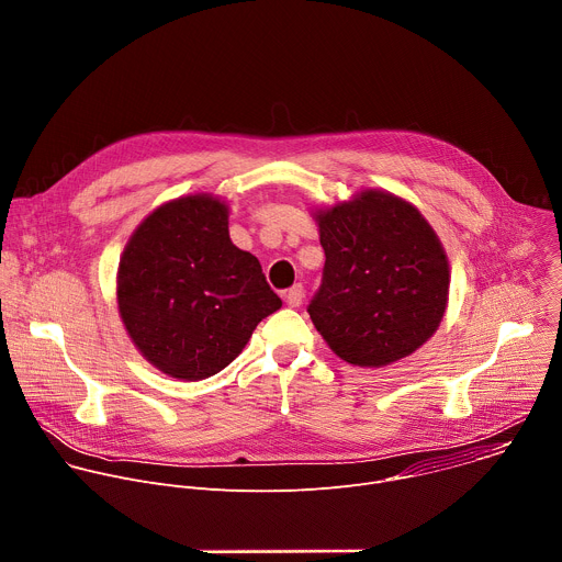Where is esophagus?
Wrapping results in <instances>:
<instances>
[{
	"label": "esophagus",
	"mask_w": 562,
	"mask_h": 562,
	"mask_svg": "<svg viewBox=\"0 0 562 562\" xmlns=\"http://www.w3.org/2000/svg\"><path fill=\"white\" fill-rule=\"evenodd\" d=\"M302 300H304V286L302 284H293L291 289L284 291V302L289 306H300Z\"/></svg>",
	"instance_id": "obj_1"
}]
</instances>
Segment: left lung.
<instances>
[{
	"label": "left lung",
	"instance_id": "1",
	"mask_svg": "<svg viewBox=\"0 0 562 562\" xmlns=\"http://www.w3.org/2000/svg\"><path fill=\"white\" fill-rule=\"evenodd\" d=\"M313 220L327 260L306 311L329 349L369 369L420 349L442 323L451 282L445 247L425 215L405 198L362 189L315 209Z\"/></svg>",
	"mask_w": 562,
	"mask_h": 562
}]
</instances>
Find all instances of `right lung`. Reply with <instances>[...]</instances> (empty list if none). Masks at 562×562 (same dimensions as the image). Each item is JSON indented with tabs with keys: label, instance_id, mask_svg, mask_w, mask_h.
<instances>
[{
	"label": "right lung",
	"instance_id": "right-lung-1",
	"mask_svg": "<svg viewBox=\"0 0 562 562\" xmlns=\"http://www.w3.org/2000/svg\"><path fill=\"white\" fill-rule=\"evenodd\" d=\"M115 295L144 360L191 382L233 362L260 319L282 306L258 258L231 243L228 204L211 193L169 200L137 224Z\"/></svg>",
	"mask_w": 562,
	"mask_h": 562
}]
</instances>
